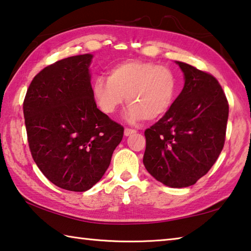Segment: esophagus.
Returning <instances> with one entry per match:
<instances>
[{"label": "esophagus", "mask_w": 251, "mask_h": 251, "mask_svg": "<svg viewBox=\"0 0 251 251\" xmlns=\"http://www.w3.org/2000/svg\"><path fill=\"white\" fill-rule=\"evenodd\" d=\"M134 133H136V130L131 129V128H125V130H124L125 136H130V135H133Z\"/></svg>", "instance_id": "1"}]
</instances>
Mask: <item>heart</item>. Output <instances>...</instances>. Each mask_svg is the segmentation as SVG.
<instances>
[{"mask_svg":"<svg viewBox=\"0 0 251 251\" xmlns=\"http://www.w3.org/2000/svg\"><path fill=\"white\" fill-rule=\"evenodd\" d=\"M177 80L174 72L156 63L128 59L110 67L107 79L96 77L92 94L99 108L106 115L115 114L126 97L129 122L158 120L172 107Z\"/></svg>","mask_w":251,"mask_h":251,"instance_id":"b5f03b06","label":"heart"}]
</instances>
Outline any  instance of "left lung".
I'll list each match as a JSON object with an SVG mask.
<instances>
[{"instance_id":"obj_1","label":"left lung","mask_w":251,"mask_h":251,"mask_svg":"<svg viewBox=\"0 0 251 251\" xmlns=\"http://www.w3.org/2000/svg\"><path fill=\"white\" fill-rule=\"evenodd\" d=\"M184 88L172 107L145 130L143 163L156 180L173 188L194 184L206 175L223 151L229 106L214 76L176 61Z\"/></svg>"}]
</instances>
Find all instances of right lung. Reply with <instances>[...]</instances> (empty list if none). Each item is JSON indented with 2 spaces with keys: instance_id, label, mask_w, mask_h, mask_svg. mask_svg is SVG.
I'll return each mask as SVG.
<instances>
[{
  "instance_id": "add662e5",
  "label": "right lung",
  "mask_w": 251,
  "mask_h": 251,
  "mask_svg": "<svg viewBox=\"0 0 251 251\" xmlns=\"http://www.w3.org/2000/svg\"><path fill=\"white\" fill-rule=\"evenodd\" d=\"M92 54L42 70L26 92L23 113L34 161L59 188L86 192L100 180L124 128L97 108L92 94Z\"/></svg>"
}]
</instances>
